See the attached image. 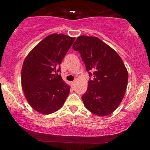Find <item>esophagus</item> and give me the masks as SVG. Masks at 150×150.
<instances>
[{"label":"esophagus","mask_w":150,"mask_h":150,"mask_svg":"<svg viewBox=\"0 0 150 150\" xmlns=\"http://www.w3.org/2000/svg\"><path fill=\"white\" fill-rule=\"evenodd\" d=\"M75 81H73V82H71V86L73 87H75Z\"/></svg>","instance_id":"obj_1"}]
</instances>
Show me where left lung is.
Returning a JSON list of instances; mask_svg holds the SVG:
<instances>
[{
  "mask_svg": "<svg viewBox=\"0 0 150 150\" xmlns=\"http://www.w3.org/2000/svg\"><path fill=\"white\" fill-rule=\"evenodd\" d=\"M73 49L80 53L89 77H94L82 97L85 107L99 116L111 114L123 100L128 85V71L121 58L94 37L80 36Z\"/></svg>",
  "mask_w": 150,
  "mask_h": 150,
  "instance_id": "1",
  "label": "left lung"
}]
</instances>
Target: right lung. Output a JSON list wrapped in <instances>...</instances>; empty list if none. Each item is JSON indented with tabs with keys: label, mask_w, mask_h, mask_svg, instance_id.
<instances>
[{
	"label": "right lung",
	"mask_w": 150,
	"mask_h": 150,
	"mask_svg": "<svg viewBox=\"0 0 150 150\" xmlns=\"http://www.w3.org/2000/svg\"><path fill=\"white\" fill-rule=\"evenodd\" d=\"M75 38L52 34L34 48L24 61L21 82L24 94L35 111L50 114L64 104L70 92L61 75V65Z\"/></svg>",
	"instance_id": "add662e5"
}]
</instances>
